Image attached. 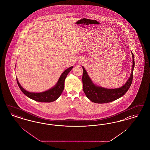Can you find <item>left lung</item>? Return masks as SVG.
Segmentation results:
<instances>
[{
  "label": "left lung",
  "mask_w": 150,
  "mask_h": 150,
  "mask_svg": "<svg viewBox=\"0 0 150 150\" xmlns=\"http://www.w3.org/2000/svg\"><path fill=\"white\" fill-rule=\"evenodd\" d=\"M132 55V72L127 81L124 86L117 88H106L95 85L88 75L85 68L83 67V91L86 97L95 103H103L112 102L122 97L128 91L132 82L133 71L134 67V56Z\"/></svg>",
  "instance_id": "8db88e82"
}]
</instances>
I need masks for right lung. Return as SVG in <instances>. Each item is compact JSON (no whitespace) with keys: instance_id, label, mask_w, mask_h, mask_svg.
I'll return each instance as SVG.
<instances>
[{"instance_id":"add662e5","label":"right lung","mask_w":150,"mask_h":150,"mask_svg":"<svg viewBox=\"0 0 150 150\" xmlns=\"http://www.w3.org/2000/svg\"><path fill=\"white\" fill-rule=\"evenodd\" d=\"M72 67H71L66 69L64 72H62L57 84L53 88L42 93H35L29 92L25 90L21 86L17 78H16V81L19 87L21 88V91L28 98L38 102L51 103L55 101L59 98V97L62 93L64 88L65 80L67 78L69 72L71 70Z\"/></svg>"}]
</instances>
